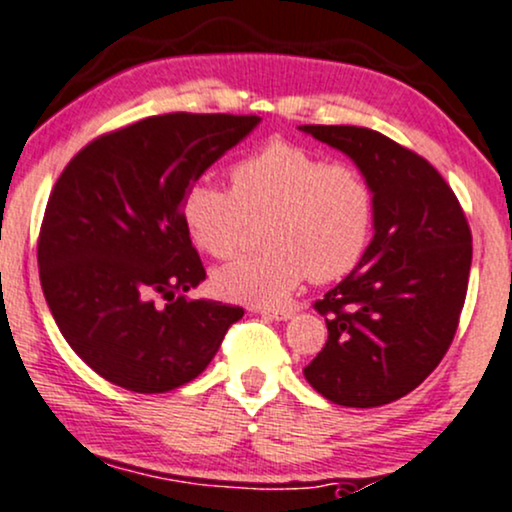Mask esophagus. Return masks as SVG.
I'll return each instance as SVG.
<instances>
[{
	"instance_id": "esophagus-1",
	"label": "esophagus",
	"mask_w": 512,
	"mask_h": 512,
	"mask_svg": "<svg viewBox=\"0 0 512 512\" xmlns=\"http://www.w3.org/2000/svg\"><path fill=\"white\" fill-rule=\"evenodd\" d=\"M262 317L276 319V322H286V319L293 317V310H260Z\"/></svg>"
}]
</instances>
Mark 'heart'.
<instances>
[{
  "label": "heart",
  "mask_w": 512,
  "mask_h": 512,
  "mask_svg": "<svg viewBox=\"0 0 512 512\" xmlns=\"http://www.w3.org/2000/svg\"><path fill=\"white\" fill-rule=\"evenodd\" d=\"M231 190L193 181L181 221L197 250L229 257L252 221H264L269 250L214 272V288L238 303L281 305L307 276L334 281L353 272L369 248L377 197L357 166L329 164L305 147L272 140L229 169Z\"/></svg>",
  "instance_id": "heart-1"
}]
</instances>
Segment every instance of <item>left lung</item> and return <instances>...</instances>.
Returning a JSON list of instances; mask_svg holds the SVG:
<instances>
[{
	"instance_id": "obj_1",
	"label": "left lung",
	"mask_w": 512,
	"mask_h": 512,
	"mask_svg": "<svg viewBox=\"0 0 512 512\" xmlns=\"http://www.w3.org/2000/svg\"><path fill=\"white\" fill-rule=\"evenodd\" d=\"M346 152L377 197L374 238L360 264L317 300L322 353L312 389L346 408H377L422 384L453 343L472 264L458 197L427 159L360 126H300Z\"/></svg>"
}]
</instances>
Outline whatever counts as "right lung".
I'll return each instance as SVG.
<instances>
[{"mask_svg":"<svg viewBox=\"0 0 512 512\" xmlns=\"http://www.w3.org/2000/svg\"><path fill=\"white\" fill-rule=\"evenodd\" d=\"M260 123L255 114H162L104 133L66 164L38 238L45 300L69 346L135 393L193 381L243 307L188 298L205 267L181 200Z\"/></svg>","mask_w":512,"mask_h":512,"instance_id":"add662e5","label":"right lung"}]
</instances>
